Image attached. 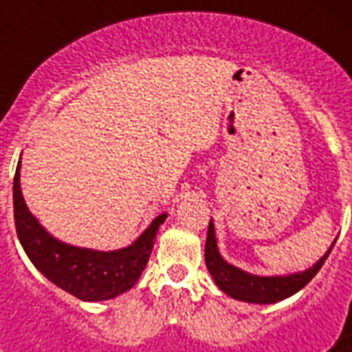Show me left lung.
<instances>
[{
	"label": "left lung",
	"instance_id": "left-lung-1",
	"mask_svg": "<svg viewBox=\"0 0 352 352\" xmlns=\"http://www.w3.org/2000/svg\"><path fill=\"white\" fill-rule=\"evenodd\" d=\"M337 241V238H335ZM331 247L326 250L324 256L317 261L314 266H310L305 272L287 273V275H272L261 276L248 273L245 270H239L234 264L227 263L222 257L217 245V234H214V223L210 220L208 227L206 248H204V259H206V268L210 275L213 276L214 284L219 285L220 291H223L227 296L234 300L245 301V303H257V305H272L276 301H282L285 298L296 294L298 291L305 287L312 280L317 272L322 268L324 261L328 259Z\"/></svg>",
	"mask_w": 352,
	"mask_h": 352
}]
</instances>
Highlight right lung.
Returning <instances> with one entry per match:
<instances>
[{
  "mask_svg": "<svg viewBox=\"0 0 352 352\" xmlns=\"http://www.w3.org/2000/svg\"><path fill=\"white\" fill-rule=\"evenodd\" d=\"M23 155V153H21ZM14 219L26 256L47 280L82 301L116 298L135 285L148 264L167 213L155 217L139 238L118 250H93L54 238L26 206L21 190V158L14 178Z\"/></svg>",
  "mask_w": 352,
  "mask_h": 352,
  "instance_id": "1",
  "label": "right lung"
}]
</instances>
